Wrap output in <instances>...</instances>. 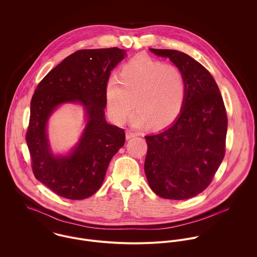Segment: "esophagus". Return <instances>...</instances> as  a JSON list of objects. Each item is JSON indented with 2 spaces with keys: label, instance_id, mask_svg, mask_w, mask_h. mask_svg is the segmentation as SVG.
Wrapping results in <instances>:
<instances>
[{
  "label": "esophagus",
  "instance_id": "1",
  "mask_svg": "<svg viewBox=\"0 0 257 257\" xmlns=\"http://www.w3.org/2000/svg\"><path fill=\"white\" fill-rule=\"evenodd\" d=\"M137 136H138V134H137V133H134V132H131V131H127V132H126V134H125L126 140H130V139L135 138V137H137Z\"/></svg>",
  "mask_w": 257,
  "mask_h": 257
}]
</instances>
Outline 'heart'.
Here are the masks:
<instances>
[{"label":"heart","mask_w":257,"mask_h":257,"mask_svg":"<svg viewBox=\"0 0 257 257\" xmlns=\"http://www.w3.org/2000/svg\"><path fill=\"white\" fill-rule=\"evenodd\" d=\"M186 96V80L178 67L146 56L125 63L105 89L108 110L116 123L124 121L135 101L138 111L132 117L133 124L149 123L155 130L171 124L179 116Z\"/></svg>","instance_id":"1"}]
</instances>
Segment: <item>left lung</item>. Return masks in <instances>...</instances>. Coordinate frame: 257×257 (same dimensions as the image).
I'll list each match as a JSON object with an SVG mask.
<instances>
[{"mask_svg": "<svg viewBox=\"0 0 257 257\" xmlns=\"http://www.w3.org/2000/svg\"><path fill=\"white\" fill-rule=\"evenodd\" d=\"M150 51L168 57L182 71L187 96L170 127L146 137L145 171L157 196L185 200L203 192L220 167L225 154L226 110L215 79L201 63L178 50Z\"/></svg>", "mask_w": 257, "mask_h": 257, "instance_id": "8db88e82", "label": "left lung"}]
</instances>
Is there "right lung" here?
<instances>
[{
    "label": "right lung",
    "mask_w": 257,
    "mask_h": 257,
    "mask_svg": "<svg viewBox=\"0 0 257 257\" xmlns=\"http://www.w3.org/2000/svg\"><path fill=\"white\" fill-rule=\"evenodd\" d=\"M117 47L81 49L67 56L37 85L31 102L26 141L35 177L52 192L69 200L96 193L104 181L111 157L122 147V128L105 118V89L110 71L124 57ZM79 101L88 122L74 153L54 158L45 132L49 115L60 103Z\"/></svg>",
    "instance_id": "right-lung-1"
}]
</instances>
